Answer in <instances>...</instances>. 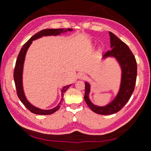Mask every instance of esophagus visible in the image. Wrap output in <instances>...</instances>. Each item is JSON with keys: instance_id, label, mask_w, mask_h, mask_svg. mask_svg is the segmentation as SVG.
Returning a JSON list of instances; mask_svg holds the SVG:
<instances>
[{"instance_id": "1", "label": "esophagus", "mask_w": 151, "mask_h": 151, "mask_svg": "<svg viewBox=\"0 0 151 151\" xmlns=\"http://www.w3.org/2000/svg\"><path fill=\"white\" fill-rule=\"evenodd\" d=\"M86 77V76L85 73H79L78 74V78L79 79H81V80H84V79H85V78Z\"/></svg>"}]
</instances>
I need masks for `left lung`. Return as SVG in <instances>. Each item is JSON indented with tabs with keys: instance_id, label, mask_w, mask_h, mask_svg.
Segmentation results:
<instances>
[{
	"instance_id": "1",
	"label": "left lung",
	"mask_w": 151,
	"mask_h": 151,
	"mask_svg": "<svg viewBox=\"0 0 151 151\" xmlns=\"http://www.w3.org/2000/svg\"><path fill=\"white\" fill-rule=\"evenodd\" d=\"M111 50L103 55V59L113 57L119 63L121 69V85L118 93L111 103L100 106L94 104L89 99L91 85L85 82V101L92 111L99 114L108 115L119 112L131 98L133 93L137 75V65L134 56L129 47L113 33L109 32Z\"/></svg>"
}]
</instances>
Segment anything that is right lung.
Returning a JSON list of instances; mask_svg holds the SVG:
<instances>
[{
  "mask_svg": "<svg viewBox=\"0 0 151 151\" xmlns=\"http://www.w3.org/2000/svg\"><path fill=\"white\" fill-rule=\"evenodd\" d=\"M73 30V29H44L40 30V32H37L34 36L30 38L25 44L22 46V47L20 50L19 55H18L17 59L16 61V65H15L14 71V80L15 86L17 88V95L19 96L20 101L22 102V104L27 107V109L32 112V113L36 114H40V115H48V114H51L54 113L57 111H58L60 107L61 103L64 100L63 96L64 93H65L66 91L67 90L71 85H68L63 86V88L61 89V96L62 98L60 99V101L58 105L52 109L49 110H44L37 108L35 106H33L31 103H29V101L27 100L24 93L23 85H22V73H23V66L25 57L28 49H29L30 45L32 44L33 40L40 39L42 37H47V36H57L59 35L62 33H65L66 32H70Z\"/></svg>",
  "mask_w": 151,
  "mask_h": 151,
  "instance_id": "add662e5",
  "label": "right lung"
}]
</instances>
